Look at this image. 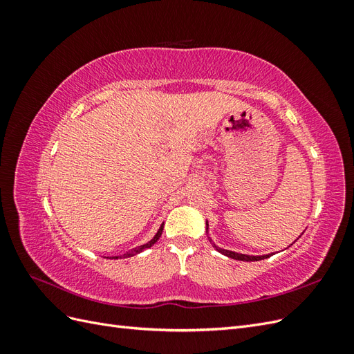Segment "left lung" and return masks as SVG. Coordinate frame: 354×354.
Wrapping results in <instances>:
<instances>
[{
  "label": "left lung",
  "mask_w": 354,
  "mask_h": 354,
  "mask_svg": "<svg viewBox=\"0 0 354 354\" xmlns=\"http://www.w3.org/2000/svg\"><path fill=\"white\" fill-rule=\"evenodd\" d=\"M207 233H208V221H207ZM299 238V236H298ZM209 242L212 243L214 248H216L218 252H221L223 255L229 257V259H233V260H239V261H260V260H264V259H269V257H272L273 254H267V255H246V254H239V252H234V251H229V250H223L220 248V246H217L216 243H214L211 241V238H208ZM294 243V242H292Z\"/></svg>",
  "instance_id": "1"
}]
</instances>
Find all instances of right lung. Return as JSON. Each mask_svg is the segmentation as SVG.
<instances>
[{
    "label": "right lung",
    "mask_w": 354,
    "mask_h": 354,
    "mask_svg": "<svg viewBox=\"0 0 354 354\" xmlns=\"http://www.w3.org/2000/svg\"><path fill=\"white\" fill-rule=\"evenodd\" d=\"M162 230H164V224H160V227H159V230L156 232V234L153 236V239H151L147 243H145V245H142V246H138V248H134L131 252H127V254H124L122 257H133V255H136V254H138V252H142L143 250H146V248H151L152 245H155L156 242H158V239L160 238V234H162ZM113 259H120V257H113Z\"/></svg>",
    "instance_id": "right-lung-1"
}]
</instances>
